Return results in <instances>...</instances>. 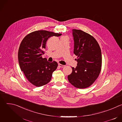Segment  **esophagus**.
Returning <instances> with one entry per match:
<instances>
[{"label": "esophagus", "instance_id": "esophagus-1", "mask_svg": "<svg viewBox=\"0 0 122 122\" xmlns=\"http://www.w3.org/2000/svg\"><path fill=\"white\" fill-rule=\"evenodd\" d=\"M58 66H59V67H63L65 66L64 65H63L60 64H58Z\"/></svg>", "mask_w": 122, "mask_h": 122}]
</instances>
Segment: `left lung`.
<instances>
[{
    "mask_svg": "<svg viewBox=\"0 0 122 122\" xmlns=\"http://www.w3.org/2000/svg\"><path fill=\"white\" fill-rule=\"evenodd\" d=\"M74 41V54L77 56V66L67 79L72 85L79 89L91 86L98 77L102 66L100 46L96 40L82 30L72 29Z\"/></svg>",
    "mask_w": 122,
    "mask_h": 122,
    "instance_id": "1",
    "label": "left lung"
}]
</instances>
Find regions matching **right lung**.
<instances>
[{
  "instance_id": "right-lung-1",
  "label": "right lung",
  "mask_w": 122,
  "mask_h": 122,
  "mask_svg": "<svg viewBox=\"0 0 122 122\" xmlns=\"http://www.w3.org/2000/svg\"><path fill=\"white\" fill-rule=\"evenodd\" d=\"M61 35L46 30H38L28 34L22 40L18 53L19 66L28 81L35 86L40 87L47 84L57 68L56 62H49L42 56L48 39Z\"/></svg>"
}]
</instances>
